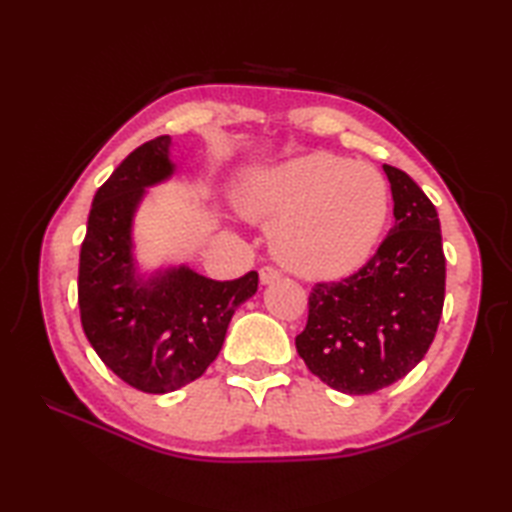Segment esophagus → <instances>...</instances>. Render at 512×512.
I'll list each match as a JSON object with an SVG mask.
<instances>
[{
	"label": "esophagus",
	"instance_id": "obj_1",
	"mask_svg": "<svg viewBox=\"0 0 512 512\" xmlns=\"http://www.w3.org/2000/svg\"><path fill=\"white\" fill-rule=\"evenodd\" d=\"M279 279H281L279 270H275L273 266H264L262 270H259V281H262V286L275 284V281H279Z\"/></svg>",
	"mask_w": 512,
	"mask_h": 512
}]
</instances>
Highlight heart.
Here are the masks:
<instances>
[{
  "label": "heart",
  "instance_id": "b5f03b06",
  "mask_svg": "<svg viewBox=\"0 0 512 512\" xmlns=\"http://www.w3.org/2000/svg\"><path fill=\"white\" fill-rule=\"evenodd\" d=\"M239 204L246 215L275 224L273 253L292 273L339 279L374 253L389 193L374 167L319 151L248 173Z\"/></svg>",
  "mask_w": 512,
  "mask_h": 512
}]
</instances>
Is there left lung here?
Segmentation results:
<instances>
[{
    "instance_id": "left-lung-1",
    "label": "left lung",
    "mask_w": 512,
    "mask_h": 512,
    "mask_svg": "<svg viewBox=\"0 0 512 512\" xmlns=\"http://www.w3.org/2000/svg\"><path fill=\"white\" fill-rule=\"evenodd\" d=\"M383 171L394 228L358 273L312 288L306 330L295 339L310 372L350 396L407 376L427 354L444 306L447 262L436 206L405 171Z\"/></svg>"
}]
</instances>
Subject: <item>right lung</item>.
<instances>
[{
  "label": "right lung",
  "instance_id": "1",
  "mask_svg": "<svg viewBox=\"0 0 512 512\" xmlns=\"http://www.w3.org/2000/svg\"><path fill=\"white\" fill-rule=\"evenodd\" d=\"M173 173L169 136L132 151L96 191L81 244L85 336L118 378L145 394H169L200 378L259 281L255 270L235 281H213L187 264L145 270L138 262L136 213L147 189Z\"/></svg>",
  "mask_w": 512,
  "mask_h": 512
}]
</instances>
